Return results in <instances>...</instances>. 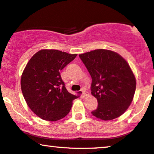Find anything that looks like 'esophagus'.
<instances>
[{
	"instance_id": "34e87169",
	"label": "esophagus",
	"mask_w": 154,
	"mask_h": 154,
	"mask_svg": "<svg viewBox=\"0 0 154 154\" xmlns=\"http://www.w3.org/2000/svg\"><path fill=\"white\" fill-rule=\"evenodd\" d=\"M82 95L84 96H89V93H88V92L86 91V90L85 89H82Z\"/></svg>"
}]
</instances>
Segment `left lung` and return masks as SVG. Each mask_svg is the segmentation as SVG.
I'll list each match as a JSON object with an SVG mask.
<instances>
[{
    "label": "left lung",
    "mask_w": 154,
    "mask_h": 154,
    "mask_svg": "<svg viewBox=\"0 0 154 154\" xmlns=\"http://www.w3.org/2000/svg\"><path fill=\"white\" fill-rule=\"evenodd\" d=\"M79 56L91 75V94L98 103L92 115L105 121L122 116L132 103L136 89V78L128 63L107 49H96Z\"/></svg>",
    "instance_id": "left-lung-1"
}]
</instances>
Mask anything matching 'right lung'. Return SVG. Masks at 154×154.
<instances>
[{
    "label": "right lung",
    "instance_id": "add662e5",
    "mask_svg": "<svg viewBox=\"0 0 154 154\" xmlns=\"http://www.w3.org/2000/svg\"><path fill=\"white\" fill-rule=\"evenodd\" d=\"M77 54L54 49H42L33 56L21 76V89L29 108L47 121H56L69 113L79 95L69 93L60 71Z\"/></svg>",
    "mask_w": 154,
    "mask_h": 154
}]
</instances>
